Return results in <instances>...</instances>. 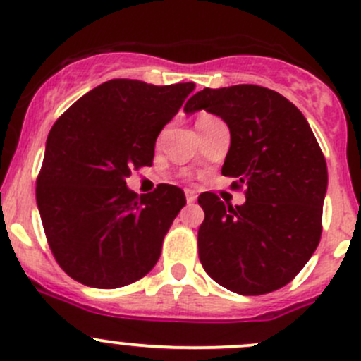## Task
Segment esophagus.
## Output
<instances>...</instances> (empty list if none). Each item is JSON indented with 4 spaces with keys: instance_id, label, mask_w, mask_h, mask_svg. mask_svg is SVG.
Instances as JSON below:
<instances>
[{
    "instance_id": "esophagus-1",
    "label": "esophagus",
    "mask_w": 361,
    "mask_h": 361,
    "mask_svg": "<svg viewBox=\"0 0 361 361\" xmlns=\"http://www.w3.org/2000/svg\"><path fill=\"white\" fill-rule=\"evenodd\" d=\"M185 195H187V202L188 204H194L197 201V194L194 190H185Z\"/></svg>"
}]
</instances>
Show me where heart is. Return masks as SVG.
Masks as SVG:
<instances>
[{"label": "heart", "instance_id": "obj_1", "mask_svg": "<svg viewBox=\"0 0 361 361\" xmlns=\"http://www.w3.org/2000/svg\"><path fill=\"white\" fill-rule=\"evenodd\" d=\"M213 120H220V118H216V116L211 115V113H202V115H199V118H197V126L204 122H213Z\"/></svg>", "mask_w": 361, "mask_h": 361}]
</instances>
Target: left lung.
Returning <instances> with one entry per match:
<instances>
[{"label": "left lung", "instance_id": "left-lung-1", "mask_svg": "<svg viewBox=\"0 0 361 361\" xmlns=\"http://www.w3.org/2000/svg\"><path fill=\"white\" fill-rule=\"evenodd\" d=\"M214 113L231 129L221 174L245 187L232 207L204 192L197 246L204 271L227 290L264 295L302 271L322 238L326 160L300 110L260 85L204 89L185 111Z\"/></svg>", "mask_w": 361, "mask_h": 361}]
</instances>
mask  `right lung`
<instances>
[{
    "label": "right lung",
    "instance_id": "1",
    "mask_svg": "<svg viewBox=\"0 0 361 361\" xmlns=\"http://www.w3.org/2000/svg\"><path fill=\"white\" fill-rule=\"evenodd\" d=\"M194 89L192 82L115 78L80 97L52 126L36 202L50 251L75 281L120 288L157 264L185 194L160 183L137 195L126 178L152 166L159 133Z\"/></svg>",
    "mask_w": 361,
    "mask_h": 361
}]
</instances>
